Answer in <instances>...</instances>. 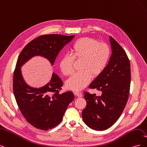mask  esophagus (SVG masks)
<instances>
[{
	"instance_id": "34e87169",
	"label": "esophagus",
	"mask_w": 147,
	"mask_h": 147,
	"mask_svg": "<svg viewBox=\"0 0 147 147\" xmlns=\"http://www.w3.org/2000/svg\"><path fill=\"white\" fill-rule=\"evenodd\" d=\"M74 94H75V96H77V97H80L83 96L82 93L80 92H78V91H75V92H74Z\"/></svg>"
}]
</instances>
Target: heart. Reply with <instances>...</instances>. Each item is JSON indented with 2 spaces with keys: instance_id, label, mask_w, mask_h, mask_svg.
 <instances>
[{
  "instance_id": "1",
  "label": "heart",
  "mask_w": 147,
  "mask_h": 147,
  "mask_svg": "<svg viewBox=\"0 0 147 147\" xmlns=\"http://www.w3.org/2000/svg\"><path fill=\"white\" fill-rule=\"evenodd\" d=\"M72 55H65L60 60L59 67L65 75L74 72L75 59L83 61L82 72L74 74L67 82V86L72 90L79 91L90 83L92 76H99L105 69L110 57V47L104 43L88 37L78 39L72 46Z\"/></svg>"
}]
</instances>
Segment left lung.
Instances as JSON below:
<instances>
[{
    "instance_id": "1",
    "label": "left lung",
    "mask_w": 147,
    "mask_h": 147,
    "mask_svg": "<svg viewBox=\"0 0 147 147\" xmlns=\"http://www.w3.org/2000/svg\"><path fill=\"white\" fill-rule=\"evenodd\" d=\"M112 54L105 69L89 86L101 92L100 96L84 92L86 106L83 121L96 131H104L115 123L128 100L131 84V64L121 45L110 36Z\"/></svg>"
}]
</instances>
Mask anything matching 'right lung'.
Segmentation results:
<instances>
[{
	"label": "right lung",
	"instance_id": "add662e5",
	"mask_svg": "<svg viewBox=\"0 0 147 147\" xmlns=\"http://www.w3.org/2000/svg\"><path fill=\"white\" fill-rule=\"evenodd\" d=\"M74 37L61 34L40 35L27 44L18 58L13 74V93L22 115L37 129L47 131L58 125L74 95L72 91L59 92L63 82L54 73L50 82L44 86H29L22 76L21 67L35 56L45 57L53 65L59 51Z\"/></svg>",
	"mask_w": 147,
	"mask_h": 147
}]
</instances>
